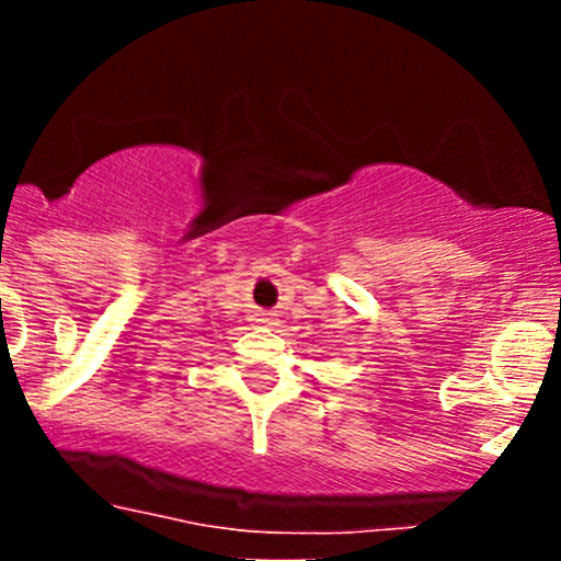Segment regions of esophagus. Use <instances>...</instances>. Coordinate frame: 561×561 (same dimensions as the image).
Wrapping results in <instances>:
<instances>
[{"mask_svg": "<svg viewBox=\"0 0 561 561\" xmlns=\"http://www.w3.org/2000/svg\"><path fill=\"white\" fill-rule=\"evenodd\" d=\"M250 321H255V324H272L274 313H268V311H255L253 319H250Z\"/></svg>", "mask_w": 561, "mask_h": 561, "instance_id": "34e87169", "label": "esophagus"}]
</instances>
